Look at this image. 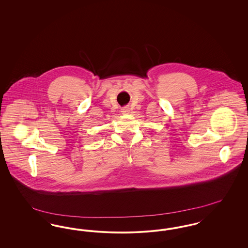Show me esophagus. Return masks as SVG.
I'll use <instances>...</instances> for the list:
<instances>
[{
	"label": "esophagus",
	"instance_id": "obj_1",
	"mask_svg": "<svg viewBox=\"0 0 248 248\" xmlns=\"http://www.w3.org/2000/svg\"><path fill=\"white\" fill-rule=\"evenodd\" d=\"M121 111L123 114H127V113H129L130 108L128 107H124Z\"/></svg>",
	"mask_w": 248,
	"mask_h": 248
}]
</instances>
